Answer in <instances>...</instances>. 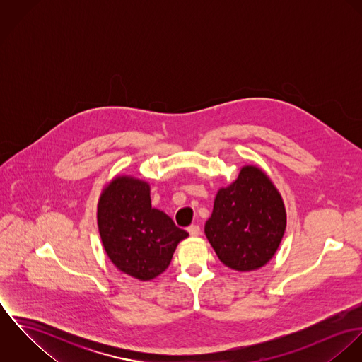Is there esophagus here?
<instances>
[{
  "instance_id": "1",
  "label": "esophagus",
  "mask_w": 362,
  "mask_h": 362,
  "mask_svg": "<svg viewBox=\"0 0 362 362\" xmlns=\"http://www.w3.org/2000/svg\"><path fill=\"white\" fill-rule=\"evenodd\" d=\"M187 230H188L189 235H192V237H197V235L201 234V227H199L198 224H192V226H189Z\"/></svg>"
}]
</instances>
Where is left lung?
Here are the masks:
<instances>
[{"label":"left lung","instance_id":"8db88e82","mask_svg":"<svg viewBox=\"0 0 362 362\" xmlns=\"http://www.w3.org/2000/svg\"><path fill=\"white\" fill-rule=\"evenodd\" d=\"M286 230V209L269 177L255 165L241 168L238 178L214 199L205 234L218 259L238 272L266 264L276 254Z\"/></svg>","mask_w":362,"mask_h":362}]
</instances>
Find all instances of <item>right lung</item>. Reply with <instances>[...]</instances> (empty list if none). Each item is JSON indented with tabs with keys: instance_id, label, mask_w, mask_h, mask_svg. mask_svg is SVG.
<instances>
[{
	"instance_id": "right-lung-1",
	"label": "right lung",
	"mask_w": 362,
	"mask_h": 362,
	"mask_svg": "<svg viewBox=\"0 0 362 362\" xmlns=\"http://www.w3.org/2000/svg\"><path fill=\"white\" fill-rule=\"evenodd\" d=\"M98 223L110 260L144 281L163 273L178 243L189 235L164 211L152 207L149 184L132 177H117L105 187Z\"/></svg>"
}]
</instances>
